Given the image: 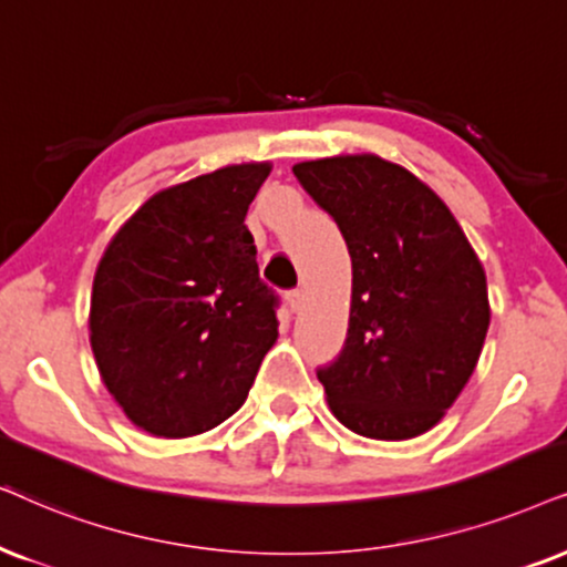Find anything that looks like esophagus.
I'll use <instances>...</instances> for the list:
<instances>
[{"instance_id":"1","label":"esophagus","mask_w":567,"mask_h":567,"mask_svg":"<svg viewBox=\"0 0 567 567\" xmlns=\"http://www.w3.org/2000/svg\"><path fill=\"white\" fill-rule=\"evenodd\" d=\"M303 300H306V292H303V290H290V292H288V306H290V311H300V306H303Z\"/></svg>"}]
</instances>
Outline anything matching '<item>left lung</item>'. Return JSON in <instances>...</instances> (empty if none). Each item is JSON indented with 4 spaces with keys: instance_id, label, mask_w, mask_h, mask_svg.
<instances>
[{
    "instance_id": "left-lung-1",
    "label": "left lung",
    "mask_w": 567,
    "mask_h": 567,
    "mask_svg": "<svg viewBox=\"0 0 567 567\" xmlns=\"http://www.w3.org/2000/svg\"><path fill=\"white\" fill-rule=\"evenodd\" d=\"M353 261L348 337L317 371L329 411L369 440H411L463 392L489 329L486 275L453 212L374 154L292 167Z\"/></svg>"
}]
</instances>
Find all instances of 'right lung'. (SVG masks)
I'll list each match as a JSON object with an SVG mask.
<instances>
[{
  "label": "right lung",
  "instance_id": "right-lung-1",
  "mask_svg": "<svg viewBox=\"0 0 567 567\" xmlns=\"http://www.w3.org/2000/svg\"><path fill=\"white\" fill-rule=\"evenodd\" d=\"M269 172V162L230 164L154 193L99 261L91 350L143 432L181 440L219 426L277 342L279 298L246 227Z\"/></svg>",
  "mask_w": 567,
  "mask_h": 567
}]
</instances>
